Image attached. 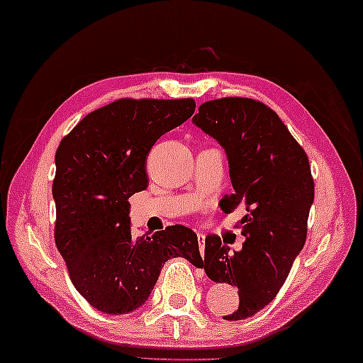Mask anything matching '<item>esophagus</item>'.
I'll return each instance as SVG.
<instances>
[{
	"label": "esophagus",
	"mask_w": 363,
	"mask_h": 363,
	"mask_svg": "<svg viewBox=\"0 0 363 363\" xmlns=\"http://www.w3.org/2000/svg\"><path fill=\"white\" fill-rule=\"evenodd\" d=\"M196 235H198V243H199V250H201V252H204V243H206V235H204V233H203V232H198V233H196Z\"/></svg>",
	"instance_id": "obj_1"
}]
</instances>
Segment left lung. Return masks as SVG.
<instances>
[{
  "label": "left lung",
  "mask_w": 363,
  "mask_h": 363,
  "mask_svg": "<svg viewBox=\"0 0 363 363\" xmlns=\"http://www.w3.org/2000/svg\"><path fill=\"white\" fill-rule=\"evenodd\" d=\"M193 123L225 149L233 193L220 209H247L240 252H228L217 235L206 237L204 247L211 281L238 287V308L224 320H245L274 300L305 245L315 199L308 157L276 111L255 99L209 100Z\"/></svg>",
  "instance_id": "1"
}]
</instances>
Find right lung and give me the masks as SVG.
Wrapping results in <instances>:
<instances>
[{"instance_id":"add662e5","label":"right lung","mask_w":363,"mask_h":363,"mask_svg":"<svg viewBox=\"0 0 363 363\" xmlns=\"http://www.w3.org/2000/svg\"><path fill=\"white\" fill-rule=\"evenodd\" d=\"M193 99H120L86 115L55 155V243L72 286L94 308L126 315L149 298L167 259L203 267L185 225L131 235L130 199L147 188L146 159L194 113Z\"/></svg>"}]
</instances>
